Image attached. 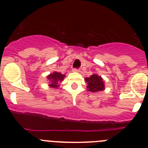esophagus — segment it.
I'll list each match as a JSON object with an SVG mask.
<instances>
[{"label":"esophagus","instance_id":"obj_1","mask_svg":"<svg viewBox=\"0 0 148 148\" xmlns=\"http://www.w3.org/2000/svg\"><path fill=\"white\" fill-rule=\"evenodd\" d=\"M73 72H76V73H78V72H80V70L78 69V68H73Z\"/></svg>","mask_w":148,"mask_h":148}]
</instances>
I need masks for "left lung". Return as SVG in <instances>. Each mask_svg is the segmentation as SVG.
Segmentation results:
<instances>
[{"label": "left lung", "instance_id": "1", "mask_svg": "<svg viewBox=\"0 0 148 148\" xmlns=\"http://www.w3.org/2000/svg\"><path fill=\"white\" fill-rule=\"evenodd\" d=\"M85 80L88 84L87 88L90 92H99L104 89V82L101 76L92 75L90 78H86Z\"/></svg>", "mask_w": 148, "mask_h": 148}]
</instances>
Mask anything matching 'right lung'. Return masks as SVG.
Wrapping results in <instances>:
<instances>
[{"mask_svg":"<svg viewBox=\"0 0 148 148\" xmlns=\"http://www.w3.org/2000/svg\"><path fill=\"white\" fill-rule=\"evenodd\" d=\"M64 75H62L61 73H57V72H55L53 74H50L49 75H48L47 78L49 82H50L49 86L52 87H54V88L55 87H58L59 86L58 84L64 79Z\"/></svg>","mask_w":148,"mask_h":148,"instance_id":"obj_1","label":"right lung"}]
</instances>
